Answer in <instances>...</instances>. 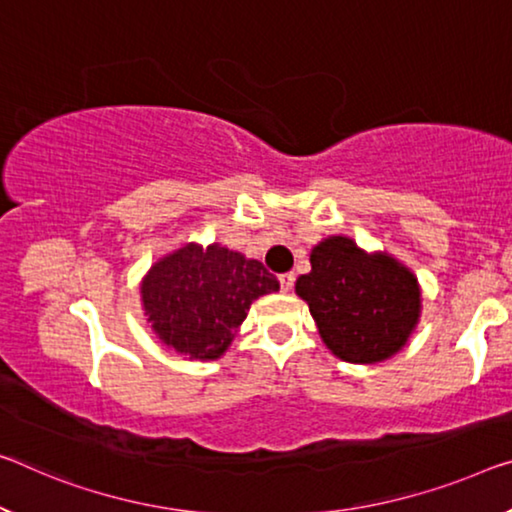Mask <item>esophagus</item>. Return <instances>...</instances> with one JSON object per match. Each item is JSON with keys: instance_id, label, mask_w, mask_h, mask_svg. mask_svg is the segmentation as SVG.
I'll use <instances>...</instances> for the list:
<instances>
[{"instance_id": "esophagus-1", "label": "esophagus", "mask_w": 512, "mask_h": 512, "mask_svg": "<svg viewBox=\"0 0 512 512\" xmlns=\"http://www.w3.org/2000/svg\"><path fill=\"white\" fill-rule=\"evenodd\" d=\"M279 283H281L283 293H288V290L293 288V283H295V274H293V272H283V274H279Z\"/></svg>"}]
</instances>
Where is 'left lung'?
Returning a JSON list of instances; mask_svg holds the SVG:
<instances>
[{"instance_id": "1", "label": "left lung", "mask_w": 512, "mask_h": 512, "mask_svg": "<svg viewBox=\"0 0 512 512\" xmlns=\"http://www.w3.org/2000/svg\"><path fill=\"white\" fill-rule=\"evenodd\" d=\"M318 332L338 359L373 364L403 348L421 313L419 286L391 256H368L334 235L311 251V272L295 283Z\"/></svg>"}]
</instances>
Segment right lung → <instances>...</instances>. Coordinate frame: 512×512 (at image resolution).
I'll return each mask as SVG.
<instances>
[{
  "mask_svg": "<svg viewBox=\"0 0 512 512\" xmlns=\"http://www.w3.org/2000/svg\"><path fill=\"white\" fill-rule=\"evenodd\" d=\"M279 281L261 261L219 245H187L157 261L141 283V300L155 334L194 359H217L261 295Z\"/></svg>",
  "mask_w": 512,
  "mask_h": 512,
  "instance_id": "1",
  "label": "right lung"
}]
</instances>
